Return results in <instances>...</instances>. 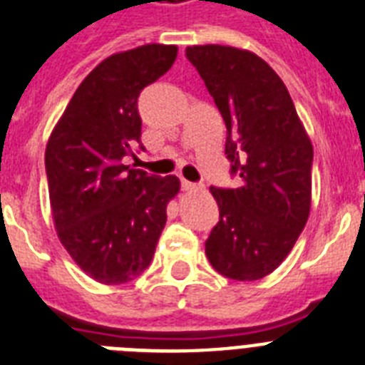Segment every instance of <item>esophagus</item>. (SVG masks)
<instances>
[{"instance_id":"1","label":"esophagus","mask_w":365,"mask_h":365,"mask_svg":"<svg viewBox=\"0 0 365 365\" xmlns=\"http://www.w3.org/2000/svg\"><path fill=\"white\" fill-rule=\"evenodd\" d=\"M182 189H183V191H192V189H198V185H197V183L187 182V180H183V178H182Z\"/></svg>"}]
</instances>
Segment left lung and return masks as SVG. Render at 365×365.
<instances>
[{"instance_id":"left-lung-1","label":"left lung","mask_w":365,"mask_h":365,"mask_svg":"<svg viewBox=\"0 0 365 365\" xmlns=\"http://www.w3.org/2000/svg\"><path fill=\"white\" fill-rule=\"evenodd\" d=\"M227 125L225 153L234 189L210 187L219 223L206 257L236 281L262 279L287 259L311 210L313 146L283 80L250 50L187 46Z\"/></svg>"}]
</instances>
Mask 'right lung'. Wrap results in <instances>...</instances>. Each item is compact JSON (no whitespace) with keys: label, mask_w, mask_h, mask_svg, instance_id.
I'll use <instances>...</instances> for the list:
<instances>
[{"label":"right lung","mask_w":365,"mask_h":365,"mask_svg":"<svg viewBox=\"0 0 365 365\" xmlns=\"http://www.w3.org/2000/svg\"><path fill=\"white\" fill-rule=\"evenodd\" d=\"M176 56L174 44L152 43L103 59L82 80L46 144L59 242L80 269L105 285L133 281L150 266L167 204L180 191L176 176H148L121 163L140 144V91Z\"/></svg>","instance_id":"obj_1"}]
</instances>
